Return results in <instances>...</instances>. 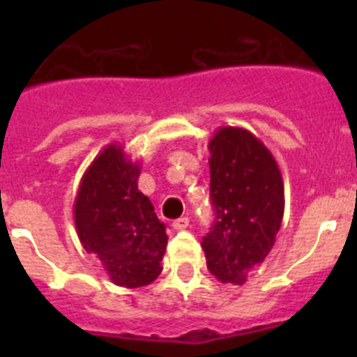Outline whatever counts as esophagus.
Wrapping results in <instances>:
<instances>
[{
  "label": "esophagus",
  "instance_id": "34e87169",
  "mask_svg": "<svg viewBox=\"0 0 357 357\" xmlns=\"http://www.w3.org/2000/svg\"><path fill=\"white\" fill-rule=\"evenodd\" d=\"M189 227V218L188 216H182V218H178V220H175V222H173V229L175 230H184V229H188Z\"/></svg>",
  "mask_w": 357,
  "mask_h": 357
}]
</instances>
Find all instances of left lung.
<instances>
[{
  "mask_svg": "<svg viewBox=\"0 0 357 357\" xmlns=\"http://www.w3.org/2000/svg\"><path fill=\"white\" fill-rule=\"evenodd\" d=\"M216 222L202 241L209 272L245 284L272 250L284 216V184L272 151L247 128L220 127L209 141Z\"/></svg>",
  "mask_w": 357,
  "mask_h": 357,
  "instance_id": "1",
  "label": "left lung"
}]
</instances>
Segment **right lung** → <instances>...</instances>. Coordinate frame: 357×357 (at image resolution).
<instances>
[{
    "instance_id": "obj_1",
    "label": "right lung",
    "mask_w": 357,
    "mask_h": 357,
    "mask_svg": "<svg viewBox=\"0 0 357 357\" xmlns=\"http://www.w3.org/2000/svg\"><path fill=\"white\" fill-rule=\"evenodd\" d=\"M141 164L119 143L103 148L85 169L73 216L84 248L102 263L109 279L125 288L151 284L162 272L168 245L150 198L137 189Z\"/></svg>"
}]
</instances>
